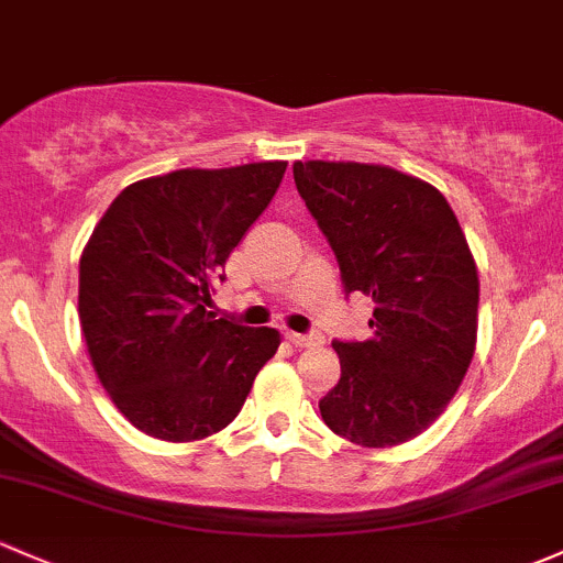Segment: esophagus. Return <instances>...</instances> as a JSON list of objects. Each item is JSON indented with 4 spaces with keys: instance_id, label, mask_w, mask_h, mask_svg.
Here are the masks:
<instances>
[{
    "instance_id": "1",
    "label": "esophagus",
    "mask_w": 563,
    "mask_h": 563,
    "mask_svg": "<svg viewBox=\"0 0 563 563\" xmlns=\"http://www.w3.org/2000/svg\"><path fill=\"white\" fill-rule=\"evenodd\" d=\"M288 342H291V345H297V347H316V345H321V336H316V334H297V331H288Z\"/></svg>"
}]
</instances>
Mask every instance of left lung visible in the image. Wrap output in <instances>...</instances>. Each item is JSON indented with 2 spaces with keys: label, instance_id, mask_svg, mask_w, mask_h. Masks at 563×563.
I'll return each mask as SVG.
<instances>
[{
  "label": "left lung",
  "instance_id": "8db88e82",
  "mask_svg": "<svg viewBox=\"0 0 563 563\" xmlns=\"http://www.w3.org/2000/svg\"><path fill=\"white\" fill-rule=\"evenodd\" d=\"M294 183L327 234L347 294L375 301L364 342L334 340L340 383L318 401L334 434L390 448L429 429L477 342L481 280L448 199L431 183L358 162H297Z\"/></svg>",
  "mask_w": 563,
  "mask_h": 563
}]
</instances>
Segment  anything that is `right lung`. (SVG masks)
Returning a JSON list of instances; mask_svg holds the SVG:
<instances>
[{"label": "right lung", "mask_w": 563, "mask_h": 563, "mask_svg": "<svg viewBox=\"0 0 563 563\" xmlns=\"http://www.w3.org/2000/svg\"><path fill=\"white\" fill-rule=\"evenodd\" d=\"M286 162L177 169L123 188L80 256L88 356L129 423L164 442L227 429L280 331L207 312L210 291L275 197Z\"/></svg>", "instance_id": "add662e5"}]
</instances>
